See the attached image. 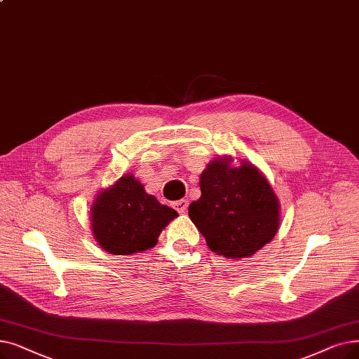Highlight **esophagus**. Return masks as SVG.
I'll list each match as a JSON object with an SVG mask.
<instances>
[{"label": "esophagus", "instance_id": "1", "mask_svg": "<svg viewBox=\"0 0 359 359\" xmlns=\"http://www.w3.org/2000/svg\"><path fill=\"white\" fill-rule=\"evenodd\" d=\"M188 205H189V202L186 199H180V201L175 202V208L177 210L179 214H186V211H188Z\"/></svg>", "mask_w": 359, "mask_h": 359}]
</instances>
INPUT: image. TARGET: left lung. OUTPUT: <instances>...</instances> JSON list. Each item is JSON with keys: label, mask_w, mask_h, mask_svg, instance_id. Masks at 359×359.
Masks as SVG:
<instances>
[{"label": "left lung", "mask_w": 359, "mask_h": 359, "mask_svg": "<svg viewBox=\"0 0 359 359\" xmlns=\"http://www.w3.org/2000/svg\"><path fill=\"white\" fill-rule=\"evenodd\" d=\"M201 198L189 217L217 255H254L278 230L280 204L269 180L251 163L231 167V157L211 161L201 173Z\"/></svg>", "instance_id": "8db88e82"}]
</instances>
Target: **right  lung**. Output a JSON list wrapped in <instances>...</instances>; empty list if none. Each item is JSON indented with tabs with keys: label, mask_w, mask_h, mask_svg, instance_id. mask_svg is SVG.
I'll return each instance as SVG.
<instances>
[{
	"label": "right lung",
	"mask_w": 359,
	"mask_h": 359,
	"mask_svg": "<svg viewBox=\"0 0 359 359\" xmlns=\"http://www.w3.org/2000/svg\"><path fill=\"white\" fill-rule=\"evenodd\" d=\"M177 212L145 192L133 175L101 191L90 208L93 238L104 251L132 255L157 245L161 230Z\"/></svg>",
	"instance_id": "right-lung-1"
}]
</instances>
